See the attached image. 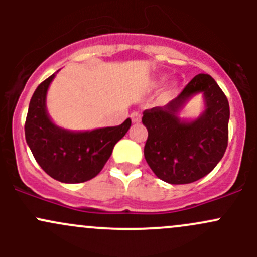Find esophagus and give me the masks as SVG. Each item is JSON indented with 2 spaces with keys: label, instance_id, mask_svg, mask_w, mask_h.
<instances>
[{
  "label": "esophagus",
  "instance_id": "esophagus-1",
  "mask_svg": "<svg viewBox=\"0 0 257 257\" xmlns=\"http://www.w3.org/2000/svg\"><path fill=\"white\" fill-rule=\"evenodd\" d=\"M131 118L133 123H139L142 120V114L139 112H133L131 114Z\"/></svg>",
  "mask_w": 257,
  "mask_h": 257
}]
</instances>
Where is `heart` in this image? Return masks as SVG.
Instances as JSON below:
<instances>
[{
	"label": "heart",
	"mask_w": 257,
	"mask_h": 257,
	"mask_svg": "<svg viewBox=\"0 0 257 257\" xmlns=\"http://www.w3.org/2000/svg\"><path fill=\"white\" fill-rule=\"evenodd\" d=\"M164 82V78H160L159 80H155L154 82V85H158L160 84V83ZM175 93H177V85L175 84H172L169 85V87L167 88V89L164 90V92L162 93V95H160V100L162 102H169V100H172L173 98H174Z\"/></svg>",
	"instance_id": "heart-1"
}]
</instances>
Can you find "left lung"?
Instances as JSON below:
<instances>
[{
  "instance_id": "1",
  "label": "left lung",
  "mask_w": 257,
  "mask_h": 257,
  "mask_svg": "<svg viewBox=\"0 0 257 257\" xmlns=\"http://www.w3.org/2000/svg\"><path fill=\"white\" fill-rule=\"evenodd\" d=\"M198 92L204 94L206 112L193 122L180 121L178 110ZM229 118V102L221 88L209 74H198L167 105L144 110L148 165L169 184H189L205 177L224 157Z\"/></svg>"
}]
</instances>
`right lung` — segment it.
I'll list each match as a JSON object with an SVG mask.
<instances>
[{
	"label": "right lung",
	"mask_w": 257,
	"mask_h": 257,
	"mask_svg": "<svg viewBox=\"0 0 257 257\" xmlns=\"http://www.w3.org/2000/svg\"><path fill=\"white\" fill-rule=\"evenodd\" d=\"M54 76L43 80L31 98L25 124L26 142L36 162L49 177L61 183H83L99 174L114 145L131 128L132 120L128 118L120 125L90 132L59 128L46 109L47 89Z\"/></svg>",
	"instance_id": "right-lung-1"
}]
</instances>
